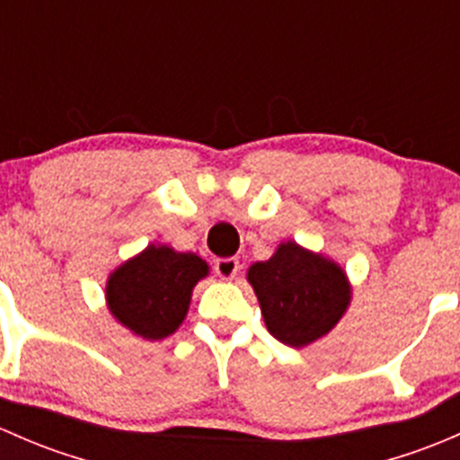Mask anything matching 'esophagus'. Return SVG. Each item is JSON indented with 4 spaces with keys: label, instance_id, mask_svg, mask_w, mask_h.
Here are the masks:
<instances>
[{
    "label": "esophagus",
    "instance_id": "1",
    "mask_svg": "<svg viewBox=\"0 0 460 460\" xmlns=\"http://www.w3.org/2000/svg\"><path fill=\"white\" fill-rule=\"evenodd\" d=\"M216 273L222 280H234L240 271V260L238 258H220L216 260Z\"/></svg>",
    "mask_w": 460,
    "mask_h": 460
}]
</instances>
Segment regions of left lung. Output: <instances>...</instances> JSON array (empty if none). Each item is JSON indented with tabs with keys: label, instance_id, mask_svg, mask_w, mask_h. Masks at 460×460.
<instances>
[{
	"label": "left lung",
	"instance_id": "obj_1",
	"mask_svg": "<svg viewBox=\"0 0 460 460\" xmlns=\"http://www.w3.org/2000/svg\"><path fill=\"white\" fill-rule=\"evenodd\" d=\"M247 280L269 333L296 349L327 336L351 303V285L341 264L294 240L278 244L264 262H253Z\"/></svg>",
	"mask_w": 460,
	"mask_h": 460
}]
</instances>
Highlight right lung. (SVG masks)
Wrapping results in <instances>:
<instances>
[{
	"label": "right lung",
	"instance_id": "1",
	"mask_svg": "<svg viewBox=\"0 0 460 460\" xmlns=\"http://www.w3.org/2000/svg\"><path fill=\"white\" fill-rule=\"evenodd\" d=\"M208 276L196 253L148 244L106 280V307L122 327L146 341L171 336L187 318L193 287Z\"/></svg>",
	"mask_w": 460,
	"mask_h": 460
}]
</instances>
